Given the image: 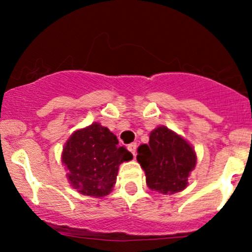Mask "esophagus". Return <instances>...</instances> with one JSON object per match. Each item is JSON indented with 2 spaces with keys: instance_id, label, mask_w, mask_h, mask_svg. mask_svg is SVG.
Masks as SVG:
<instances>
[{
  "instance_id": "obj_1",
  "label": "esophagus",
  "mask_w": 252,
  "mask_h": 252,
  "mask_svg": "<svg viewBox=\"0 0 252 252\" xmlns=\"http://www.w3.org/2000/svg\"><path fill=\"white\" fill-rule=\"evenodd\" d=\"M128 150L131 152V154H133V156H135V155H136V144H135V142H133V144L129 145Z\"/></svg>"
}]
</instances>
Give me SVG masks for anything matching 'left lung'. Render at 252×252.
<instances>
[{
	"label": "left lung",
	"instance_id": "obj_1",
	"mask_svg": "<svg viewBox=\"0 0 252 252\" xmlns=\"http://www.w3.org/2000/svg\"><path fill=\"white\" fill-rule=\"evenodd\" d=\"M136 159L145 171L147 187L164 195L184 190L196 166L191 145L163 126L150 133L149 145L139 146Z\"/></svg>",
	"mask_w": 252,
	"mask_h": 252
}]
</instances>
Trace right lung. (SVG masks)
Listing matches in <instances>:
<instances>
[{
	"mask_svg": "<svg viewBox=\"0 0 252 252\" xmlns=\"http://www.w3.org/2000/svg\"><path fill=\"white\" fill-rule=\"evenodd\" d=\"M133 158L110 129L93 123L70 135L62 152L70 185L83 195L106 196L116 184L119 164Z\"/></svg>",
	"mask_w": 252,
	"mask_h": 252,
	"instance_id": "add662e5",
	"label": "right lung"
}]
</instances>
